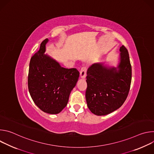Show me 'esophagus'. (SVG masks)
Returning <instances> with one entry per match:
<instances>
[{
  "label": "esophagus",
  "mask_w": 154,
  "mask_h": 154,
  "mask_svg": "<svg viewBox=\"0 0 154 154\" xmlns=\"http://www.w3.org/2000/svg\"><path fill=\"white\" fill-rule=\"evenodd\" d=\"M86 75V67H83L82 68L80 72V76L81 78H85Z\"/></svg>",
  "instance_id": "esophagus-1"
}]
</instances>
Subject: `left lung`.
Segmentation results:
<instances>
[{
    "mask_svg": "<svg viewBox=\"0 0 154 154\" xmlns=\"http://www.w3.org/2000/svg\"><path fill=\"white\" fill-rule=\"evenodd\" d=\"M120 51L118 71L107 68L101 63L92 64L87 71L86 100L90 111L96 115H106L116 110L128 96L131 66L127 48L123 45Z\"/></svg>",
    "mask_w": 154,
    "mask_h": 154,
    "instance_id": "8db88e82",
    "label": "left lung"
}]
</instances>
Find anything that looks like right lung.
<instances>
[{"label": "right lung", "instance_id": "right-lung-1", "mask_svg": "<svg viewBox=\"0 0 154 154\" xmlns=\"http://www.w3.org/2000/svg\"><path fill=\"white\" fill-rule=\"evenodd\" d=\"M46 38L31 57L28 88L35 103L42 111L59 113L67 105L71 90L76 85L79 72L76 68H64L45 54Z\"/></svg>", "mask_w": 154, "mask_h": 154}]
</instances>
